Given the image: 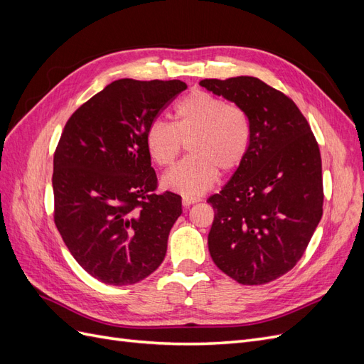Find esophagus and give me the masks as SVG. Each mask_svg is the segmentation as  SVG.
I'll use <instances>...</instances> for the list:
<instances>
[{"label": "esophagus", "instance_id": "34e87169", "mask_svg": "<svg viewBox=\"0 0 364 364\" xmlns=\"http://www.w3.org/2000/svg\"><path fill=\"white\" fill-rule=\"evenodd\" d=\"M199 200H200L199 197H188V196H183V197H182V205H183V206H190V205L197 203Z\"/></svg>", "mask_w": 364, "mask_h": 364}]
</instances>
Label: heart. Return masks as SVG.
<instances>
[{
    "mask_svg": "<svg viewBox=\"0 0 364 364\" xmlns=\"http://www.w3.org/2000/svg\"><path fill=\"white\" fill-rule=\"evenodd\" d=\"M250 123L237 106L206 91H193L174 107V123L155 119L146 134L153 162L168 167L188 144L191 158L162 176L165 188L197 197L213 188L218 170L235 171L250 146Z\"/></svg>",
    "mask_w": 364,
    "mask_h": 364,
    "instance_id": "1",
    "label": "heart"
}]
</instances>
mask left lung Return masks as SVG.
<instances>
[{
  "label": "left lung",
  "mask_w": 364,
  "mask_h": 364,
  "mask_svg": "<svg viewBox=\"0 0 364 364\" xmlns=\"http://www.w3.org/2000/svg\"><path fill=\"white\" fill-rule=\"evenodd\" d=\"M200 86L235 103L252 130L243 164L208 199L215 211L209 253L237 282L267 284L296 266L322 218L321 150L291 98L257 77Z\"/></svg>",
  "instance_id": "obj_1"
}]
</instances>
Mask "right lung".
Listing matches in <instances>:
<instances>
[{
  "instance_id": "obj_1",
  "label": "right lung",
  "mask_w": 364,
  "mask_h": 364,
  "mask_svg": "<svg viewBox=\"0 0 364 364\" xmlns=\"http://www.w3.org/2000/svg\"><path fill=\"white\" fill-rule=\"evenodd\" d=\"M185 90L181 80L119 79L65 124L54 153V223L74 259L105 284H136L167 253L182 200L156 193L146 134Z\"/></svg>"
}]
</instances>
